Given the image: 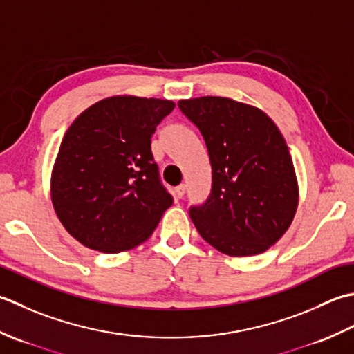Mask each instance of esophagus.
<instances>
[{"instance_id": "1", "label": "esophagus", "mask_w": 354, "mask_h": 354, "mask_svg": "<svg viewBox=\"0 0 354 354\" xmlns=\"http://www.w3.org/2000/svg\"><path fill=\"white\" fill-rule=\"evenodd\" d=\"M185 191H186V186H185V185H178V186H176V189H174L176 197H177V198H182V197L185 196Z\"/></svg>"}]
</instances>
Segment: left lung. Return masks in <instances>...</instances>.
I'll list each match as a JSON object with an SVG mask.
<instances>
[{
  "mask_svg": "<svg viewBox=\"0 0 354 354\" xmlns=\"http://www.w3.org/2000/svg\"><path fill=\"white\" fill-rule=\"evenodd\" d=\"M203 136L212 168L206 203L189 209L205 241L221 254H263L286 234L298 207V180L283 134L257 106L229 97L182 99Z\"/></svg>",
  "mask_w": 354,
  "mask_h": 354,
  "instance_id": "8db88e82",
  "label": "left lung"
}]
</instances>
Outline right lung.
<instances>
[{
    "label": "right lung",
    "mask_w": 354,
    "mask_h": 354,
    "mask_svg": "<svg viewBox=\"0 0 354 354\" xmlns=\"http://www.w3.org/2000/svg\"><path fill=\"white\" fill-rule=\"evenodd\" d=\"M172 100L111 96L86 108L64 134L52 171V203L85 248L119 254L148 240L172 205L151 137Z\"/></svg>",
    "instance_id": "obj_1"
}]
</instances>
